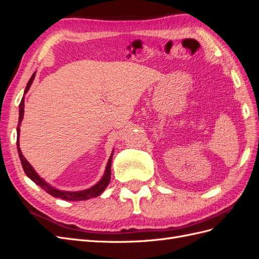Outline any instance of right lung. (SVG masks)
Instances as JSON below:
<instances>
[{"label": "right lung", "instance_id": "1", "mask_svg": "<svg viewBox=\"0 0 259 259\" xmlns=\"http://www.w3.org/2000/svg\"><path fill=\"white\" fill-rule=\"evenodd\" d=\"M35 76V72L31 76V79L29 80L26 90H25V94L29 91L31 84H32L33 80ZM25 97H22L20 105H19V120H18V126H17V149H18V154H19V159L21 162V165L23 170H25L26 175L32 180L33 183H35L37 186H40L43 190H45L49 194L53 195L55 198H60L62 200H67V201H84V200H89L92 198H96L98 195H100L105 191L106 188L108 187L109 183H110L111 179V161H112V155H113V151L110 155V158L108 160L107 166L105 169V174L104 176L101 177V179L99 182L94 185L93 187L89 188V189L85 190H81V191H64V190H59L57 188H55L53 186H51L50 184H48L45 180L38 176V174L34 170V168L32 167V165L26 160L25 156L21 153L20 147H19V135H20V125H21V121L23 119V113H25Z\"/></svg>", "mask_w": 259, "mask_h": 259}]
</instances>
